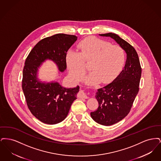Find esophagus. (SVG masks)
Segmentation results:
<instances>
[{"label":"esophagus","instance_id":"esophagus-1","mask_svg":"<svg viewBox=\"0 0 161 161\" xmlns=\"http://www.w3.org/2000/svg\"><path fill=\"white\" fill-rule=\"evenodd\" d=\"M78 97L80 98H87V93L85 92L84 91H80L78 94Z\"/></svg>","mask_w":161,"mask_h":161}]
</instances>
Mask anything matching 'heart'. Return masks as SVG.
Returning <instances> with one entry per match:
<instances>
[{"instance_id":"1","label":"heart","mask_w":161,"mask_h":161,"mask_svg":"<svg viewBox=\"0 0 161 161\" xmlns=\"http://www.w3.org/2000/svg\"><path fill=\"white\" fill-rule=\"evenodd\" d=\"M78 47L80 52L69 50L67 53V65L71 76L81 80L87 69L85 62L92 61V72L85 80L88 85L110 81L121 72L125 62V52L121 46L112 45L102 39L92 37L84 38Z\"/></svg>"}]
</instances>
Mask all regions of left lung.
I'll return each mask as SVG.
<instances>
[{
    "label": "left lung",
    "instance_id": "8db88e82",
    "mask_svg": "<svg viewBox=\"0 0 161 161\" xmlns=\"http://www.w3.org/2000/svg\"><path fill=\"white\" fill-rule=\"evenodd\" d=\"M100 36L114 39L127 54L125 66L119 75L98 89L95 97L99 106L91 113L95 122L108 126L118 123L130 112L139 92L142 69L135 49L128 42L112 32Z\"/></svg>",
    "mask_w": 161,
    "mask_h": 161
}]
</instances>
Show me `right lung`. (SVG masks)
<instances>
[{"instance_id": "right-lung-1", "label": "right lung", "mask_w": 161, "mask_h": 161, "mask_svg": "<svg viewBox=\"0 0 161 161\" xmlns=\"http://www.w3.org/2000/svg\"><path fill=\"white\" fill-rule=\"evenodd\" d=\"M77 36L57 34L41 40L28 55L23 69L22 89L31 114L39 121L55 124L63 121L77 99L80 87L65 88L57 82L44 83L37 78L38 68L47 59L56 63L60 71L66 69V54Z\"/></svg>"}]
</instances>
